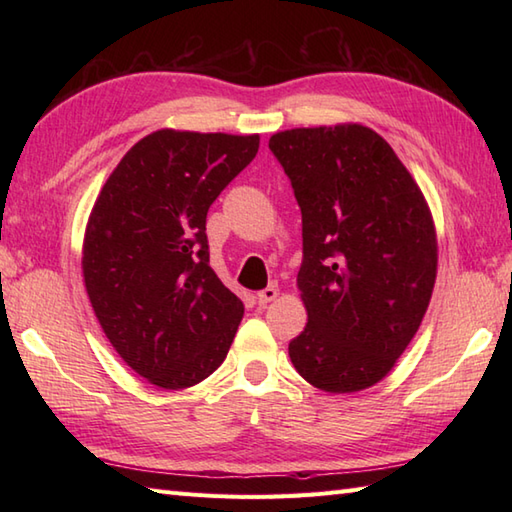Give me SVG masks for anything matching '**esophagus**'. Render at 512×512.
Wrapping results in <instances>:
<instances>
[{
	"label": "esophagus",
	"instance_id": "1",
	"mask_svg": "<svg viewBox=\"0 0 512 512\" xmlns=\"http://www.w3.org/2000/svg\"><path fill=\"white\" fill-rule=\"evenodd\" d=\"M277 295H279V290H277L275 286H268V288H264V290H259L255 299H257L259 306H266V303L277 299Z\"/></svg>",
	"mask_w": 512,
	"mask_h": 512
}]
</instances>
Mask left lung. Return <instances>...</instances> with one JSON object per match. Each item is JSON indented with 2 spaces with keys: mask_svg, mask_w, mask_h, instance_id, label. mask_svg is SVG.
I'll list each match as a JSON object with an SVG mask.
<instances>
[{
  "mask_svg": "<svg viewBox=\"0 0 512 512\" xmlns=\"http://www.w3.org/2000/svg\"><path fill=\"white\" fill-rule=\"evenodd\" d=\"M268 147L301 209L308 323L288 345L290 361L330 394L372 387L407 350L436 284L429 206L369 127L288 129Z\"/></svg>",
  "mask_w": 512,
  "mask_h": 512,
  "instance_id": "1",
  "label": "left lung"
}]
</instances>
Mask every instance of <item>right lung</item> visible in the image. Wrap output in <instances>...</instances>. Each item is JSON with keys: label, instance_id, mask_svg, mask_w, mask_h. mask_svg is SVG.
<instances>
[{"label": "right lung", "instance_id": "right-lung-1", "mask_svg": "<svg viewBox=\"0 0 512 512\" xmlns=\"http://www.w3.org/2000/svg\"><path fill=\"white\" fill-rule=\"evenodd\" d=\"M259 136L160 129L127 151L96 200L83 279L96 319L136 374L162 389L211 376L244 303L209 264L206 213L257 156Z\"/></svg>", "mask_w": 512, "mask_h": 512}]
</instances>
